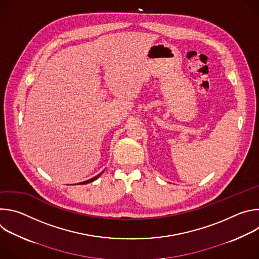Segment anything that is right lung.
Listing matches in <instances>:
<instances>
[{"label":"right lung","mask_w":259,"mask_h":259,"mask_svg":"<svg viewBox=\"0 0 259 259\" xmlns=\"http://www.w3.org/2000/svg\"><path fill=\"white\" fill-rule=\"evenodd\" d=\"M102 174V172L101 173H99L98 175H96L95 177H93V178H91V179H88V180H86V181H84V182H81L80 184H86V183H90V182H92V181H94V180H96L100 175Z\"/></svg>","instance_id":"add662e5"}]
</instances>
